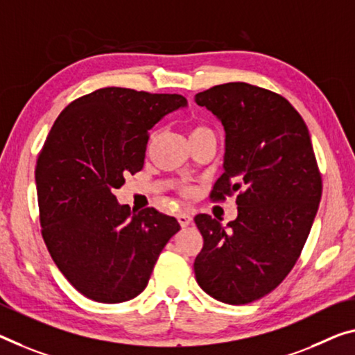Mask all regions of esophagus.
I'll return each mask as SVG.
<instances>
[{
  "instance_id": "34e87169",
  "label": "esophagus",
  "mask_w": 355,
  "mask_h": 355,
  "mask_svg": "<svg viewBox=\"0 0 355 355\" xmlns=\"http://www.w3.org/2000/svg\"><path fill=\"white\" fill-rule=\"evenodd\" d=\"M178 220H179V223H181V227H187L192 223V216H190L189 212H179Z\"/></svg>"
}]
</instances>
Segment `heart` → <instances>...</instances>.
I'll use <instances>...</instances> for the list:
<instances>
[{
  "instance_id": "heart-1",
  "label": "heart",
  "mask_w": 355,
  "mask_h": 355,
  "mask_svg": "<svg viewBox=\"0 0 355 355\" xmlns=\"http://www.w3.org/2000/svg\"><path fill=\"white\" fill-rule=\"evenodd\" d=\"M198 130H206V128L205 127H195L192 132H198ZM187 193H190V190H187Z\"/></svg>"
}]
</instances>
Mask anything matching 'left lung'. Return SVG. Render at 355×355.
Returning <instances> with one entry per match:
<instances>
[{
	"label": "left lung",
	"instance_id": "1",
	"mask_svg": "<svg viewBox=\"0 0 355 355\" xmlns=\"http://www.w3.org/2000/svg\"><path fill=\"white\" fill-rule=\"evenodd\" d=\"M225 130L223 171L212 201L236 195L238 217L222 227L196 214L203 249L198 286L228 304L255 302L281 284L306 243L322 195L308 127L284 96L246 83L195 95Z\"/></svg>",
	"mask_w": 355,
	"mask_h": 355
}]
</instances>
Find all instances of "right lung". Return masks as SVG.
<instances>
[{"mask_svg":"<svg viewBox=\"0 0 355 355\" xmlns=\"http://www.w3.org/2000/svg\"><path fill=\"white\" fill-rule=\"evenodd\" d=\"M185 105L178 94L98 89L60 112L37 155L42 238L69 284L94 302L139 295L181 228L155 208L119 205L114 192L143 170L149 130Z\"/></svg>","mask_w":355,"mask_h":355,"instance_id":"add662e5","label":"right lung"}]
</instances>
